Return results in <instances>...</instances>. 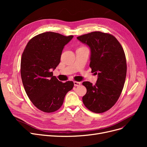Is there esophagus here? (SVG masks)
I'll list each match as a JSON object with an SVG mask.
<instances>
[{
    "instance_id": "obj_1",
    "label": "esophagus",
    "mask_w": 147,
    "mask_h": 147,
    "mask_svg": "<svg viewBox=\"0 0 147 147\" xmlns=\"http://www.w3.org/2000/svg\"><path fill=\"white\" fill-rule=\"evenodd\" d=\"M74 84L76 86H79L81 84V83L79 82H74Z\"/></svg>"
}]
</instances>
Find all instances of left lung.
I'll return each mask as SVG.
<instances>
[{
  "label": "left lung",
  "instance_id": "left-lung-1",
  "mask_svg": "<svg viewBox=\"0 0 147 147\" xmlns=\"http://www.w3.org/2000/svg\"><path fill=\"white\" fill-rule=\"evenodd\" d=\"M90 49L89 66L98 74L95 85L82 84L87 92L83 102L90 111L102 113L110 109L119 98L125 82L127 65L125 53L117 38L110 34L91 32L77 37Z\"/></svg>",
  "mask_w": 147,
  "mask_h": 147
}]
</instances>
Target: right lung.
I'll return each instance as SVG.
<instances>
[{
    "instance_id": "obj_1",
    "label": "right lung",
    "mask_w": 147,
    "mask_h": 147,
    "mask_svg": "<svg viewBox=\"0 0 147 147\" xmlns=\"http://www.w3.org/2000/svg\"><path fill=\"white\" fill-rule=\"evenodd\" d=\"M73 37L54 32L43 33L28 42L22 54L23 86L30 101L43 112L59 109L67 92L74 86L72 81H59L52 72L60 63L64 46Z\"/></svg>"
}]
</instances>
